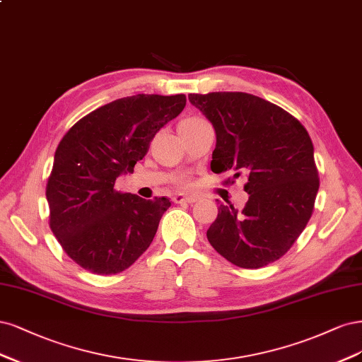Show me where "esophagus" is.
<instances>
[{
  "instance_id": "esophagus-1",
  "label": "esophagus",
  "mask_w": 362,
  "mask_h": 362,
  "mask_svg": "<svg viewBox=\"0 0 362 362\" xmlns=\"http://www.w3.org/2000/svg\"><path fill=\"white\" fill-rule=\"evenodd\" d=\"M173 202L176 204H183V203H195L197 198L192 195H182V194H176L173 197Z\"/></svg>"
}]
</instances>
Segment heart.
I'll return each instance as SVG.
<instances>
[{"instance_id":"heart-1","label":"heart","mask_w":362,"mask_h":362,"mask_svg":"<svg viewBox=\"0 0 362 362\" xmlns=\"http://www.w3.org/2000/svg\"><path fill=\"white\" fill-rule=\"evenodd\" d=\"M185 120H197V119H185Z\"/></svg>"}]
</instances>
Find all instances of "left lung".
<instances>
[{
  "label": "left lung",
  "instance_id": "obj_1",
  "mask_svg": "<svg viewBox=\"0 0 362 362\" xmlns=\"http://www.w3.org/2000/svg\"><path fill=\"white\" fill-rule=\"evenodd\" d=\"M188 99L215 127L212 171L248 177L250 197L240 211L216 200L209 242L245 269L283 257L304 231L319 191L307 129L283 108L248 93L216 91Z\"/></svg>",
  "mask_w": 362,
  "mask_h": 362
}]
</instances>
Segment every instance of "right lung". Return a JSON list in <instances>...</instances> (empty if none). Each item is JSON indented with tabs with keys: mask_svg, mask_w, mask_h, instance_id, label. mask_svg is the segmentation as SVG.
<instances>
[{
	"mask_svg": "<svg viewBox=\"0 0 362 362\" xmlns=\"http://www.w3.org/2000/svg\"><path fill=\"white\" fill-rule=\"evenodd\" d=\"M185 105V95L122 98L87 114L63 136L46 200L52 233L81 267L119 274L150 247L170 200L120 192L115 180L134 171L156 132Z\"/></svg>",
	"mask_w": 362,
	"mask_h": 362,
	"instance_id": "right-lung-1",
	"label": "right lung"
}]
</instances>
